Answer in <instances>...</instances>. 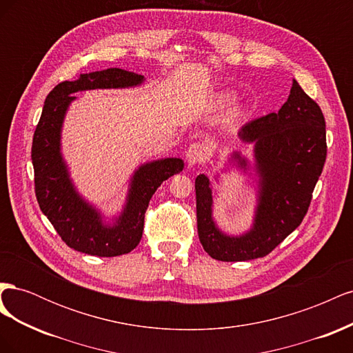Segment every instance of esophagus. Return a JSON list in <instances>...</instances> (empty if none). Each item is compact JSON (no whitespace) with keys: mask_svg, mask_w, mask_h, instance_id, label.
Masks as SVG:
<instances>
[{"mask_svg":"<svg viewBox=\"0 0 353 353\" xmlns=\"http://www.w3.org/2000/svg\"><path fill=\"white\" fill-rule=\"evenodd\" d=\"M185 156H187L188 165H197V163L205 162V159L208 157V147L205 144L193 143L187 148Z\"/></svg>","mask_w":353,"mask_h":353,"instance_id":"esophagus-1","label":"esophagus"}]
</instances>
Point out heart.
I'll use <instances>...</instances> for the list:
<instances>
[{
	"label": "heart",
	"mask_w": 353,
	"mask_h": 353,
	"mask_svg": "<svg viewBox=\"0 0 353 353\" xmlns=\"http://www.w3.org/2000/svg\"><path fill=\"white\" fill-rule=\"evenodd\" d=\"M234 99H236V95L225 91V92H219L213 103H215L216 108H225V105H230L234 101Z\"/></svg>",
	"instance_id": "1"
}]
</instances>
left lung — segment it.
Returning <instances> with one entry per match:
<instances>
[{
  "instance_id": "obj_1",
  "label": "left lung",
  "mask_w": 353,
  "mask_h": 353,
  "mask_svg": "<svg viewBox=\"0 0 353 353\" xmlns=\"http://www.w3.org/2000/svg\"><path fill=\"white\" fill-rule=\"evenodd\" d=\"M239 138L253 145V163L232 152L225 172L236 168L256 183L250 230L240 236L223 232L213 218L209 178L205 174L196 178L199 239L210 258L222 262L263 258L301 225L327 157L324 114L294 79L279 113L245 123Z\"/></svg>"
}]
</instances>
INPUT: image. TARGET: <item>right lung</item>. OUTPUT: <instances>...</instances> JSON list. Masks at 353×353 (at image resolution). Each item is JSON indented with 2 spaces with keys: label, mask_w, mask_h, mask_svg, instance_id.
<instances>
[{
  "label": "right lung",
  "mask_w": 353,
  "mask_h": 353,
  "mask_svg": "<svg viewBox=\"0 0 353 353\" xmlns=\"http://www.w3.org/2000/svg\"><path fill=\"white\" fill-rule=\"evenodd\" d=\"M144 77L123 69L82 73L77 81H65L46 99L32 141L35 193L42 213L70 249L112 258L134 250L143 237L144 213L160 184L184 169L183 159L166 157L138 166L130 181L125 205L110 221L74 187L61 153V128L74 92L90 90L134 88Z\"/></svg>",
  "instance_id": "add662e5"
}]
</instances>
